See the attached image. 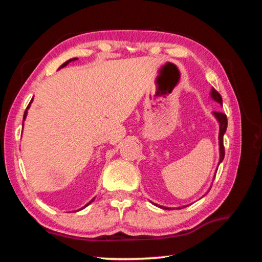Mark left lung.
<instances>
[{
	"label": "left lung",
	"mask_w": 262,
	"mask_h": 262,
	"mask_svg": "<svg viewBox=\"0 0 262 262\" xmlns=\"http://www.w3.org/2000/svg\"><path fill=\"white\" fill-rule=\"evenodd\" d=\"M210 97L215 101H217L220 105L223 104V101H222V97L221 95L217 92L214 88L211 89L210 91ZM214 114V117L216 118V120L219 121L220 123V134H219V145H220V162H219V165L222 163V161L224 159V145H223V136L225 134V132H227V127H228V119H227V115L224 113H221V112H212ZM217 172V171H216ZM214 179H215V176H214ZM155 206H157L159 208H162V209H165L168 210L170 208L167 207H163V206H158L156 203H154ZM181 208H185V207H179L178 209H181Z\"/></svg>",
	"instance_id": "8db88e82"
}]
</instances>
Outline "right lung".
Returning <instances> with one entry per match:
<instances>
[{"label": "right lung", "mask_w": 262, "mask_h": 262, "mask_svg": "<svg viewBox=\"0 0 262 262\" xmlns=\"http://www.w3.org/2000/svg\"><path fill=\"white\" fill-rule=\"evenodd\" d=\"M75 60H77V59H76V57H74V59H70V60H68V61H66V62H64V63H63V64H62L60 68H63V67H66V66H67V64L69 63V62H72V61H75ZM60 68H59V69H60ZM32 101H33V98H32V99H31V101H30V104L28 105V107H26V110H25V112H24V117H23V125H24V120H25V119H26V115H28V110L30 108V106H31V103H32ZM94 200H95V199H92V200H91L90 202H89V203H86V205H85V206H84L83 208H85L86 206H89V205H90V203H91L92 201H94ZM83 208H81V209H83Z\"/></svg>", "instance_id": "1"}]
</instances>
